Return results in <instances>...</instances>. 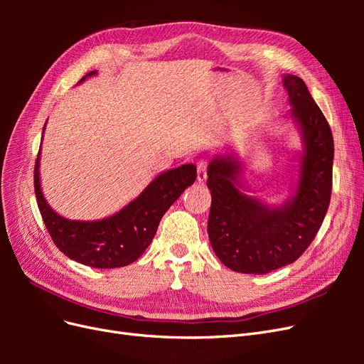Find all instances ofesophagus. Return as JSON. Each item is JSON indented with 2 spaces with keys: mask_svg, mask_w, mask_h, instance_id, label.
<instances>
[{
  "mask_svg": "<svg viewBox=\"0 0 364 364\" xmlns=\"http://www.w3.org/2000/svg\"><path fill=\"white\" fill-rule=\"evenodd\" d=\"M206 168H208L206 159L197 161V181L199 182H203L206 179Z\"/></svg>",
  "mask_w": 364,
  "mask_h": 364,
  "instance_id": "1",
  "label": "esophagus"
}]
</instances>
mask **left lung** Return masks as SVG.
Here are the masks:
<instances>
[{
    "label": "left lung",
    "instance_id": "obj_1",
    "mask_svg": "<svg viewBox=\"0 0 364 364\" xmlns=\"http://www.w3.org/2000/svg\"><path fill=\"white\" fill-rule=\"evenodd\" d=\"M284 87L301 124L305 151L296 193L270 209L238 190L240 164L217 156L208 167L211 190L208 234L218 259L238 273L264 274L299 258L322 226L331 200L334 139L325 115L301 77L287 75Z\"/></svg>",
    "mask_w": 364,
    "mask_h": 364
}]
</instances>
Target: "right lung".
Here are the masks:
<instances>
[{"label":"right lung","mask_w":364,"mask_h":364,"mask_svg":"<svg viewBox=\"0 0 364 364\" xmlns=\"http://www.w3.org/2000/svg\"><path fill=\"white\" fill-rule=\"evenodd\" d=\"M94 74L95 71H91L86 75ZM196 178V165H182L158 176L139 197L112 217L98 222H75L54 213L43 199L38 153L35 194L43 223L60 252L85 266L115 269L136 261L146 252L156 234L162 215L179 199L186 186L194 183Z\"/></svg>","instance_id":"1"}]
</instances>
